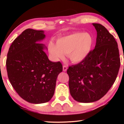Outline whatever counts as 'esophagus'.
<instances>
[{
    "mask_svg": "<svg viewBox=\"0 0 124 124\" xmlns=\"http://www.w3.org/2000/svg\"><path fill=\"white\" fill-rule=\"evenodd\" d=\"M62 69H63V71L64 72H66V71L68 69V67L66 65H63V67H62Z\"/></svg>",
    "mask_w": 124,
    "mask_h": 124,
    "instance_id": "34e87169",
    "label": "esophagus"
}]
</instances>
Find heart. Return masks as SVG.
Segmentation results:
<instances>
[{"label":"heart","instance_id":"obj_1","mask_svg":"<svg viewBox=\"0 0 124 124\" xmlns=\"http://www.w3.org/2000/svg\"><path fill=\"white\" fill-rule=\"evenodd\" d=\"M93 45L94 39L90 34L76 32L57 39L56 43L50 41L48 48L54 60L63 59L68 55L71 62L80 63L89 56Z\"/></svg>","mask_w":124,"mask_h":124}]
</instances>
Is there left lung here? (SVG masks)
<instances>
[{
    "label": "left lung",
    "mask_w": 124,
    "mask_h": 124,
    "mask_svg": "<svg viewBox=\"0 0 124 124\" xmlns=\"http://www.w3.org/2000/svg\"><path fill=\"white\" fill-rule=\"evenodd\" d=\"M97 32L95 48L84 62L67 70L71 96L80 103H92L107 94L120 67L117 43L107 29L93 23Z\"/></svg>",
    "instance_id": "8db88e82"
}]
</instances>
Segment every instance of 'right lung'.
Wrapping results in <instances>:
<instances>
[{"label":"right lung","mask_w":124,"mask_h":124,"mask_svg":"<svg viewBox=\"0 0 124 124\" xmlns=\"http://www.w3.org/2000/svg\"><path fill=\"white\" fill-rule=\"evenodd\" d=\"M43 30L28 29L10 46L6 61L8 77L17 94L28 102L41 104L53 96L57 76L62 71L60 62L48 59L41 42Z\"/></svg>","instance_id":"obj_1"}]
</instances>
